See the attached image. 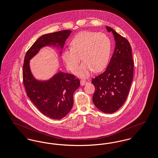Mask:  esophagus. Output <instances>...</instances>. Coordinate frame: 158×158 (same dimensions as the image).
Returning <instances> with one entry per match:
<instances>
[{"mask_svg": "<svg viewBox=\"0 0 158 158\" xmlns=\"http://www.w3.org/2000/svg\"><path fill=\"white\" fill-rule=\"evenodd\" d=\"M86 83H87V82H86V81H85V80H81V85L82 86L85 85Z\"/></svg>", "mask_w": 158, "mask_h": 158, "instance_id": "esophagus-1", "label": "esophagus"}]
</instances>
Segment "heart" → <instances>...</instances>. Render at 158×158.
Returning <instances> with one entry per match:
<instances>
[{
	"instance_id": "heart-1",
	"label": "heart",
	"mask_w": 158,
	"mask_h": 158,
	"mask_svg": "<svg viewBox=\"0 0 158 158\" xmlns=\"http://www.w3.org/2000/svg\"><path fill=\"white\" fill-rule=\"evenodd\" d=\"M111 42L107 35L103 33L82 32L76 35L70 42V48L62 53V59L68 69L73 72L80 62L81 65L75 74L86 77L94 70L103 69L109 60Z\"/></svg>"
}]
</instances>
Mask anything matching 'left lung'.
<instances>
[{
	"label": "left lung",
	"instance_id": "1",
	"mask_svg": "<svg viewBox=\"0 0 158 158\" xmlns=\"http://www.w3.org/2000/svg\"><path fill=\"white\" fill-rule=\"evenodd\" d=\"M106 28L114 35L115 48L107 68L92 80L95 88L92 100L102 112L112 114L126 101L132 82L134 62L128 40L112 28Z\"/></svg>",
	"mask_w": 158,
	"mask_h": 158
}]
</instances>
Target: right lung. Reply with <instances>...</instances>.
Returning <instances> with one entry per match:
<instances>
[{
	"instance_id": "add662e5",
	"label": "right lung",
	"mask_w": 158,
	"mask_h": 158,
	"mask_svg": "<svg viewBox=\"0 0 158 158\" xmlns=\"http://www.w3.org/2000/svg\"><path fill=\"white\" fill-rule=\"evenodd\" d=\"M71 32L64 30L42 35L27 51L24 59L23 82L27 96L42 114L53 119H61L70 111L73 105V95L80 86V81L73 75L62 72L48 81H38L32 75L29 61L46 46L62 49Z\"/></svg>"
}]
</instances>
